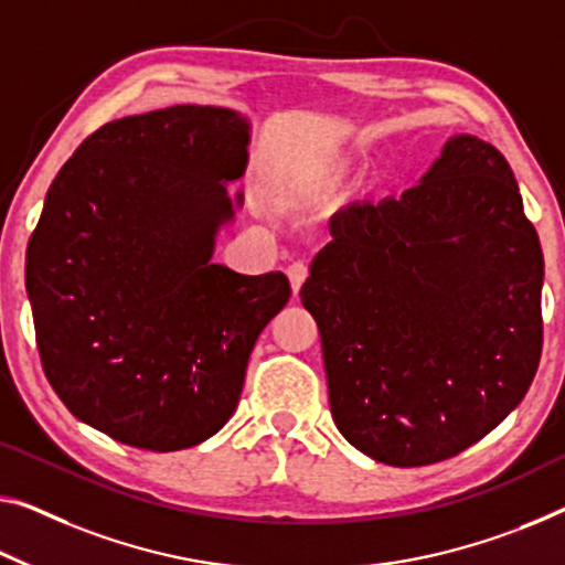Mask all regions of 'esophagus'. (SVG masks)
Instances as JSON below:
<instances>
[{"mask_svg": "<svg viewBox=\"0 0 565 565\" xmlns=\"http://www.w3.org/2000/svg\"><path fill=\"white\" fill-rule=\"evenodd\" d=\"M288 280H290V288H292V295H298L302 282L308 280V265L306 263H292L288 267Z\"/></svg>", "mask_w": 565, "mask_h": 565, "instance_id": "34e87169", "label": "esophagus"}]
</instances>
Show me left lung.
Masks as SVG:
<instances>
[{
  "label": "left lung",
  "mask_w": 565,
  "mask_h": 565,
  "mask_svg": "<svg viewBox=\"0 0 565 565\" xmlns=\"http://www.w3.org/2000/svg\"><path fill=\"white\" fill-rule=\"evenodd\" d=\"M302 306L338 431L392 467L462 452L523 402L543 349V253L513 169L459 134L422 181L331 220Z\"/></svg>",
  "instance_id": "left-lung-1"
}]
</instances>
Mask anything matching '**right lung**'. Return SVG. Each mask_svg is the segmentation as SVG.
Instances as JSON below:
<instances>
[{
	"mask_svg": "<svg viewBox=\"0 0 565 565\" xmlns=\"http://www.w3.org/2000/svg\"><path fill=\"white\" fill-rule=\"evenodd\" d=\"M247 143L230 108L126 116L85 138L45 196L24 267L42 369L73 416L124 445L177 452L220 431L290 300L282 273L212 263Z\"/></svg>",
	"mask_w": 565,
	"mask_h": 565,
	"instance_id": "obj_1",
	"label": "right lung"
}]
</instances>
